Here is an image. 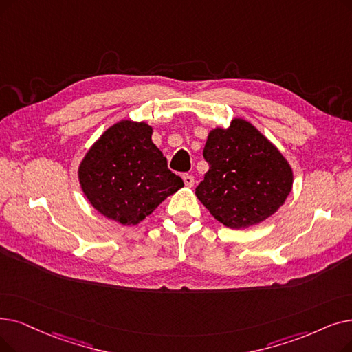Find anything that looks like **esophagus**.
I'll return each instance as SVG.
<instances>
[{
	"instance_id": "obj_1",
	"label": "esophagus",
	"mask_w": 352,
	"mask_h": 352,
	"mask_svg": "<svg viewBox=\"0 0 352 352\" xmlns=\"http://www.w3.org/2000/svg\"><path fill=\"white\" fill-rule=\"evenodd\" d=\"M182 179H184V184L187 187H192L194 186V177L190 175V174H184L182 175Z\"/></svg>"
}]
</instances>
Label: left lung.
Returning a JSON list of instances; mask_svg holds the SVG:
<instances>
[{
  "label": "left lung",
  "instance_id": "8db88e82",
  "mask_svg": "<svg viewBox=\"0 0 352 352\" xmlns=\"http://www.w3.org/2000/svg\"><path fill=\"white\" fill-rule=\"evenodd\" d=\"M203 155L210 170L195 195L226 227L265 221L292 191L289 162L248 120L236 118L227 129L210 131Z\"/></svg>",
  "mask_w": 352,
  "mask_h": 352
}]
</instances>
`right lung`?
<instances>
[{
  "mask_svg": "<svg viewBox=\"0 0 352 352\" xmlns=\"http://www.w3.org/2000/svg\"><path fill=\"white\" fill-rule=\"evenodd\" d=\"M145 122L120 120L106 129L79 165L83 194L100 214L124 226L141 223L184 187L168 170Z\"/></svg>",
  "mask_w": 352,
  "mask_h": 352,
  "instance_id": "obj_1",
  "label": "right lung"
}]
</instances>
